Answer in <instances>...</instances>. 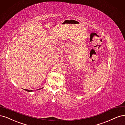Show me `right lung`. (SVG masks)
<instances>
[{"mask_svg":"<svg viewBox=\"0 0 125 125\" xmlns=\"http://www.w3.org/2000/svg\"><path fill=\"white\" fill-rule=\"evenodd\" d=\"M24 90L27 91H28V92H31V91H32V90H27V89H24Z\"/></svg>","mask_w":125,"mask_h":125,"instance_id":"right-lung-1","label":"right lung"}]
</instances>
